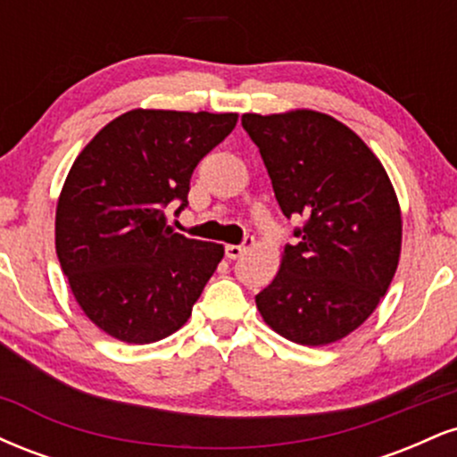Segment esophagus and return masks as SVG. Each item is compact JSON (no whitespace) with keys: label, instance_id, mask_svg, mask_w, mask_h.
<instances>
[{"label":"esophagus","instance_id":"esophagus-1","mask_svg":"<svg viewBox=\"0 0 457 457\" xmlns=\"http://www.w3.org/2000/svg\"><path fill=\"white\" fill-rule=\"evenodd\" d=\"M253 243H255V240H253V236H246L243 245H225V255H228L229 260H236V258H240V255H243L245 251L249 249V246L253 245Z\"/></svg>","mask_w":457,"mask_h":457}]
</instances>
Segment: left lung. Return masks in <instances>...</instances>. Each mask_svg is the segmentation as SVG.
<instances>
[{
  "label": "left lung",
  "mask_w": 457,
  "mask_h": 457,
  "mask_svg": "<svg viewBox=\"0 0 457 457\" xmlns=\"http://www.w3.org/2000/svg\"><path fill=\"white\" fill-rule=\"evenodd\" d=\"M243 129L281 212L305 219L255 305L290 342H337L374 313L397 270L402 214L389 176L363 139L327 113H245Z\"/></svg>",
  "instance_id": "left-lung-1"
}]
</instances>
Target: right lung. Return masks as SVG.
Returning <instances> with one entry per match:
<instances>
[{
    "mask_svg": "<svg viewBox=\"0 0 457 457\" xmlns=\"http://www.w3.org/2000/svg\"><path fill=\"white\" fill-rule=\"evenodd\" d=\"M236 113L133 109L72 162L55 212V251L79 307L112 337L152 344L191 316L223 245L167 225L188 206L197 162L232 133Z\"/></svg>",
    "mask_w": 457,
    "mask_h": 457,
    "instance_id": "obj_1",
    "label": "right lung"
}]
</instances>
